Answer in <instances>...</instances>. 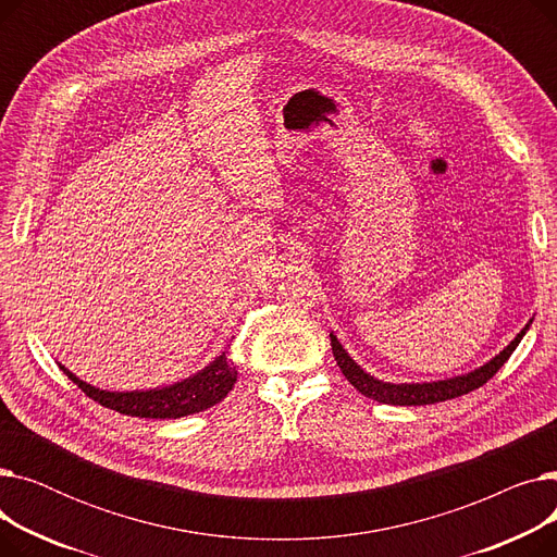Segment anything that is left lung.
Instances as JSON below:
<instances>
[{
	"label": "left lung",
	"instance_id": "1",
	"mask_svg": "<svg viewBox=\"0 0 557 557\" xmlns=\"http://www.w3.org/2000/svg\"><path fill=\"white\" fill-rule=\"evenodd\" d=\"M531 323L533 320H529V325H525L515 336V341H510L508 347H504L499 355L490 359L487 363H483L481 368L467 372V374H460V376L441 379V382H424V384L382 382V379L368 374L361 366H357L355 359L345 352V347L338 343V338L334 334H330V338H332V352H334V359H336L341 372L361 395H366L374 401H382V404H393V406H424V404H435V401H445V399L467 395V393L481 388L483 384H487L490 379L499 372V368L510 359V355L515 352V347L519 345L523 334L529 332Z\"/></svg>",
	"mask_w": 557,
	"mask_h": 557
}]
</instances>
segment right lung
Listing matches in <instances>:
<instances>
[{
    "mask_svg": "<svg viewBox=\"0 0 557 557\" xmlns=\"http://www.w3.org/2000/svg\"><path fill=\"white\" fill-rule=\"evenodd\" d=\"M61 370L87 397H92L101 406L131 418L156 420H175L200 413L205 408L219 404L232 391L234 382H237V368L225 357V352H221L212 363H208L196 374L183 379V382L151 391H101L85 384L83 379H78L65 366H61Z\"/></svg>",
    "mask_w": 557,
    "mask_h": 557,
    "instance_id": "obj_1",
    "label": "right lung"
}]
</instances>
